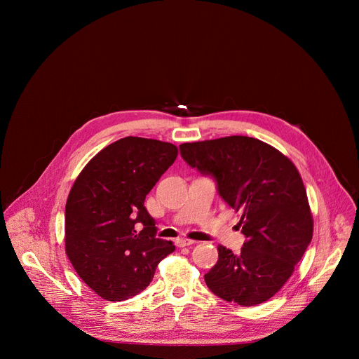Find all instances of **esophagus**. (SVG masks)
<instances>
[{
	"instance_id": "1",
	"label": "esophagus",
	"mask_w": 359,
	"mask_h": 359,
	"mask_svg": "<svg viewBox=\"0 0 359 359\" xmlns=\"http://www.w3.org/2000/svg\"><path fill=\"white\" fill-rule=\"evenodd\" d=\"M191 244H194V241L190 240V238H177L176 240L177 247H187V245H191Z\"/></svg>"
}]
</instances>
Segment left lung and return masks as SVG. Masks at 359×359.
<instances>
[{"label":"left lung","instance_id":"8db88e82","mask_svg":"<svg viewBox=\"0 0 359 359\" xmlns=\"http://www.w3.org/2000/svg\"><path fill=\"white\" fill-rule=\"evenodd\" d=\"M182 158L217 182L223 200L240 213V254L219 244V260L204 274L213 294L252 306L270 299L292 276L311 243L314 220L295 165L269 143L226 136L180 144Z\"/></svg>","mask_w":359,"mask_h":359}]
</instances>
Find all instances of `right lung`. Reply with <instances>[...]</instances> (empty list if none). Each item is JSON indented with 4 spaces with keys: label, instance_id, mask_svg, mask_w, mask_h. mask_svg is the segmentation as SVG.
Instances as JSON below:
<instances>
[{
    "label": "right lung",
    "instance_id": "obj_1",
    "mask_svg": "<svg viewBox=\"0 0 359 359\" xmlns=\"http://www.w3.org/2000/svg\"><path fill=\"white\" fill-rule=\"evenodd\" d=\"M177 158L172 143L128 136L102 149L78 175L65 208V251L99 297L143 291L175 244L156 237L144 198Z\"/></svg>",
    "mask_w": 359,
    "mask_h": 359
}]
</instances>
